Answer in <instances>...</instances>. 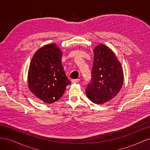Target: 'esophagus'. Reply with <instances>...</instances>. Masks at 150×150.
I'll use <instances>...</instances> for the list:
<instances>
[{
  "label": "esophagus",
  "instance_id": "34e87169",
  "mask_svg": "<svg viewBox=\"0 0 150 150\" xmlns=\"http://www.w3.org/2000/svg\"><path fill=\"white\" fill-rule=\"evenodd\" d=\"M72 83H79V81H80V79H72Z\"/></svg>",
  "mask_w": 150,
  "mask_h": 150
}]
</instances>
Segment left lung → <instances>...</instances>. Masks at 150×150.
Wrapping results in <instances>:
<instances>
[{
    "instance_id": "8db88e82",
    "label": "left lung",
    "mask_w": 150,
    "mask_h": 150,
    "mask_svg": "<svg viewBox=\"0 0 150 150\" xmlns=\"http://www.w3.org/2000/svg\"><path fill=\"white\" fill-rule=\"evenodd\" d=\"M91 82L86 93L95 104H104L114 98L120 91L124 81L123 70L112 50L103 44L94 49Z\"/></svg>"
}]
</instances>
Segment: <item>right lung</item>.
<instances>
[{
    "label": "right lung",
    "mask_w": 150,
    "mask_h": 150,
    "mask_svg": "<svg viewBox=\"0 0 150 150\" xmlns=\"http://www.w3.org/2000/svg\"><path fill=\"white\" fill-rule=\"evenodd\" d=\"M62 52L56 44L39 48L32 58L28 71V88L45 103H53L64 94L71 84L62 64Z\"/></svg>",
    "instance_id": "1"
}]
</instances>
